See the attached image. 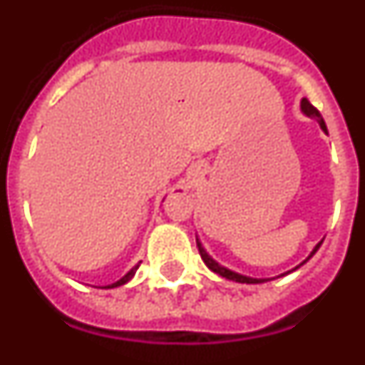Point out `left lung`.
<instances>
[{
  "instance_id": "obj_1",
  "label": "left lung",
  "mask_w": 365,
  "mask_h": 365,
  "mask_svg": "<svg viewBox=\"0 0 365 365\" xmlns=\"http://www.w3.org/2000/svg\"><path fill=\"white\" fill-rule=\"evenodd\" d=\"M299 108H302V113H303V115H305V117H309V118H316V120H318V124H320L322 130H324V133H327V125H325V122H324V118H322L320 111H318V109H316L314 106H312L307 98H302V102H299ZM322 243H324V241H320V243L316 245V247L312 248V252L309 254L307 259L302 261V263H299L298 267H294V269H292V270L299 269V267H302L303 263H307V261L311 259L312 256H314L316 250H318V248H320V245H322ZM197 247H199V254H201L202 261H205V265L208 267V269H210L212 272H215V274H219V276H222V278L232 279V282H237V283H265V282H269V278H250V276H245V274L234 272V270L227 269V267L219 265L217 261L212 259V257L208 256V252H206L205 248H202L201 241H199V240H197ZM292 270H289V272H292ZM289 272H285V274H289ZM285 274H282V276H285ZM272 279H274V278H272Z\"/></svg>"
}]
</instances>
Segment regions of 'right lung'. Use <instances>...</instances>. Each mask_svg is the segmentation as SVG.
I'll use <instances>...</instances> for the list:
<instances>
[{"mask_svg": "<svg viewBox=\"0 0 365 365\" xmlns=\"http://www.w3.org/2000/svg\"><path fill=\"white\" fill-rule=\"evenodd\" d=\"M137 269H138V265H135L133 269H131L130 272L125 274V276H122V278L118 279V282L111 283V285H106V289H115V287H120V285H124V283H128V282H130V279L135 276V272H137Z\"/></svg>", "mask_w": 365, "mask_h": 365, "instance_id": "1", "label": "right lung"}]
</instances>
